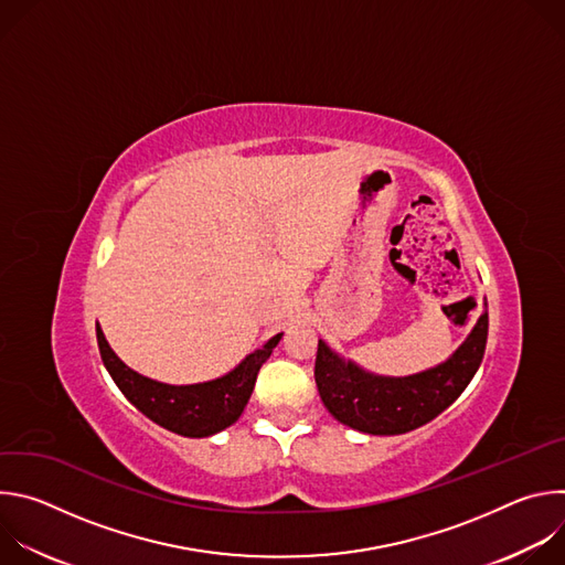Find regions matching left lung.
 <instances>
[{
  "label": "left lung",
  "instance_id": "obj_1",
  "mask_svg": "<svg viewBox=\"0 0 565 565\" xmlns=\"http://www.w3.org/2000/svg\"><path fill=\"white\" fill-rule=\"evenodd\" d=\"M486 344L488 301L465 342L438 366L405 377L375 375L319 340L315 382L324 407L342 425L371 436H397L427 425L451 405L478 371Z\"/></svg>",
  "mask_w": 565,
  "mask_h": 565
}]
</instances>
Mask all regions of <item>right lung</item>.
<instances>
[{"label": "right lung", "instance_id": "obj_1", "mask_svg": "<svg viewBox=\"0 0 565 565\" xmlns=\"http://www.w3.org/2000/svg\"><path fill=\"white\" fill-rule=\"evenodd\" d=\"M284 333L241 360L230 373L199 384H166L129 369L109 347L100 324L96 338L105 369L131 405L151 423L185 438L214 436L238 420L253 395L257 373Z\"/></svg>", "mask_w": 565, "mask_h": 565}]
</instances>
